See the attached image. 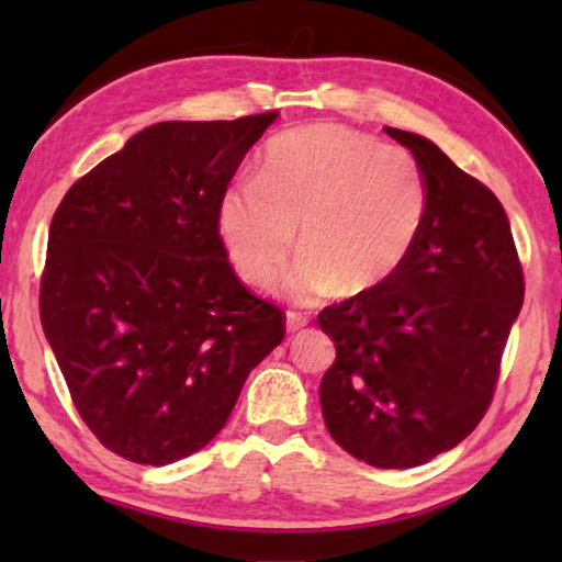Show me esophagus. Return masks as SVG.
I'll return each instance as SVG.
<instances>
[{
	"mask_svg": "<svg viewBox=\"0 0 562 562\" xmlns=\"http://www.w3.org/2000/svg\"><path fill=\"white\" fill-rule=\"evenodd\" d=\"M310 325V317L300 315V312H288V331L294 335V331H300Z\"/></svg>",
	"mask_w": 562,
	"mask_h": 562,
	"instance_id": "obj_1",
	"label": "esophagus"
}]
</instances>
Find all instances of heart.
I'll list each match as a JSON object with an SVG mask.
<instances>
[{
  "label": "heart",
  "mask_w": 562,
  "mask_h": 562,
  "mask_svg": "<svg viewBox=\"0 0 562 562\" xmlns=\"http://www.w3.org/2000/svg\"><path fill=\"white\" fill-rule=\"evenodd\" d=\"M426 176L412 150L376 144L339 123L274 136L258 178L217 198V233L240 278L268 288L297 245L284 278L292 300L367 294L402 270L426 213Z\"/></svg>",
  "instance_id": "obj_1"
}]
</instances>
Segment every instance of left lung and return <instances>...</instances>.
Segmentation results:
<instances>
[{
  "label": "left lung",
  "instance_id": "obj_1",
  "mask_svg": "<svg viewBox=\"0 0 562 562\" xmlns=\"http://www.w3.org/2000/svg\"><path fill=\"white\" fill-rule=\"evenodd\" d=\"M384 131L424 168V223L392 280L319 312L337 345L319 402L331 439L355 459L414 469L488 412L526 280L493 190L429 138Z\"/></svg>",
  "mask_w": 562,
  "mask_h": 562
}]
</instances>
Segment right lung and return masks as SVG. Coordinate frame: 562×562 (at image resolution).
I'll return each mask as SVG.
<instances>
[{
    "label": "right lung",
    "mask_w": 562,
    "mask_h": 562,
    "mask_svg": "<svg viewBox=\"0 0 562 562\" xmlns=\"http://www.w3.org/2000/svg\"><path fill=\"white\" fill-rule=\"evenodd\" d=\"M278 111L164 121L56 207L40 317L76 412L109 451L166 465L211 443L284 315L237 278L217 198Z\"/></svg>",
    "instance_id": "obj_1"
}]
</instances>
